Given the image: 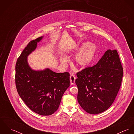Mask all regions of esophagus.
<instances>
[{"mask_svg": "<svg viewBox=\"0 0 134 134\" xmlns=\"http://www.w3.org/2000/svg\"><path fill=\"white\" fill-rule=\"evenodd\" d=\"M70 82H71V85H74V83L75 82V79H76L75 76L72 74L70 75Z\"/></svg>", "mask_w": 134, "mask_h": 134, "instance_id": "1", "label": "esophagus"}]
</instances>
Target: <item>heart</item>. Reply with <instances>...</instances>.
<instances>
[{"label": "heart", "mask_w": 134, "mask_h": 134, "mask_svg": "<svg viewBox=\"0 0 134 134\" xmlns=\"http://www.w3.org/2000/svg\"><path fill=\"white\" fill-rule=\"evenodd\" d=\"M86 47L81 49L74 57V62L77 66L86 67L89 65L94 59L96 52V47L94 45L86 43L82 45V47ZM68 62L67 58L64 56L61 58V62L62 64H65Z\"/></svg>", "instance_id": "heart-1"}]
</instances>
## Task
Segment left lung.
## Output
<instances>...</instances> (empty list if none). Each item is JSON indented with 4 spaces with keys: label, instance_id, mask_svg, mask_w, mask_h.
I'll return each mask as SVG.
<instances>
[{
    "label": "left lung",
    "instance_id": "1",
    "mask_svg": "<svg viewBox=\"0 0 134 134\" xmlns=\"http://www.w3.org/2000/svg\"><path fill=\"white\" fill-rule=\"evenodd\" d=\"M76 75L77 100L82 109L93 115L106 110L115 100L123 75L118 52L108 49L95 65Z\"/></svg>",
    "mask_w": 134,
    "mask_h": 134
}]
</instances>
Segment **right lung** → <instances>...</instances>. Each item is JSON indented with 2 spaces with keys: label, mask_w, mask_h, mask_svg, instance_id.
Masks as SVG:
<instances>
[{
  "label": "right lung",
  "mask_w": 134,
  "mask_h": 134,
  "mask_svg": "<svg viewBox=\"0 0 134 134\" xmlns=\"http://www.w3.org/2000/svg\"><path fill=\"white\" fill-rule=\"evenodd\" d=\"M42 37L31 41L18 58L15 65V85L26 105L38 115L53 114L59 106L62 96L70 86V74L57 73L46 69L32 70L27 56L37 47Z\"/></svg>",
  "instance_id": "add662e5"
}]
</instances>
